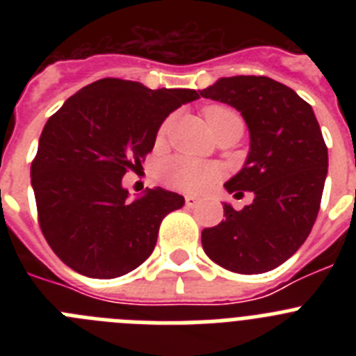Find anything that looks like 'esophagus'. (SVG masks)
<instances>
[{"instance_id": "esophagus-1", "label": "esophagus", "mask_w": 356, "mask_h": 356, "mask_svg": "<svg viewBox=\"0 0 356 356\" xmlns=\"http://www.w3.org/2000/svg\"><path fill=\"white\" fill-rule=\"evenodd\" d=\"M197 203H200V200H197L196 196H185V205H187L188 209H193V207H196Z\"/></svg>"}]
</instances>
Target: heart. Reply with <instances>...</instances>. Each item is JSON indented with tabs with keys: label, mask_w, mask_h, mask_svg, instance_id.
Listing matches in <instances>:
<instances>
[{
	"label": "heart",
	"mask_w": 356,
	"mask_h": 356,
	"mask_svg": "<svg viewBox=\"0 0 356 356\" xmlns=\"http://www.w3.org/2000/svg\"><path fill=\"white\" fill-rule=\"evenodd\" d=\"M235 114L232 110L225 108V106H210L205 110L207 121H209L210 128L213 127V122L217 119H221L222 115ZM168 122L162 127V131H165ZM160 180L165 185L184 193H203L212 184H216L219 178V169L210 163L197 162V160L187 159V156H171V159L163 160L159 168Z\"/></svg>",
	"instance_id": "obj_1"
}]
</instances>
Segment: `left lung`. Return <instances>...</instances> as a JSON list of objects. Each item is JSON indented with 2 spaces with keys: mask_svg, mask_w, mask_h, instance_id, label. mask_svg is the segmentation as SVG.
<instances>
[{
  "mask_svg": "<svg viewBox=\"0 0 356 356\" xmlns=\"http://www.w3.org/2000/svg\"><path fill=\"white\" fill-rule=\"evenodd\" d=\"M201 96L241 112L250 151L225 188L235 197L254 194L226 219L201 232L210 259L228 271L260 275L289 260L307 241L328 175V149L312 106L291 87L267 76L219 78Z\"/></svg>",
  "mask_w": 356,
  "mask_h": 356,
  "instance_id": "left-lung-1",
  "label": "left lung"
}]
</instances>
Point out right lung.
Listing matches in <instances>:
<instances>
[{
	"label": "right lung",
	"instance_id": "add662e5",
	"mask_svg": "<svg viewBox=\"0 0 356 356\" xmlns=\"http://www.w3.org/2000/svg\"><path fill=\"white\" fill-rule=\"evenodd\" d=\"M196 99L194 89L151 90L140 81L103 78L48 119L31 187L40 229L65 266L108 280L153 253L160 222L185 200L160 187L130 197L122 176L144 162L165 118Z\"/></svg>",
	"mask_w": 356,
	"mask_h": 356
}]
</instances>
